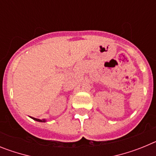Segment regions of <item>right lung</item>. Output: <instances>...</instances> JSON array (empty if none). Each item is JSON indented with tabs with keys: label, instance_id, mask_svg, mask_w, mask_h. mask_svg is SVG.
<instances>
[{
	"label": "right lung",
	"instance_id": "obj_1",
	"mask_svg": "<svg viewBox=\"0 0 156 156\" xmlns=\"http://www.w3.org/2000/svg\"><path fill=\"white\" fill-rule=\"evenodd\" d=\"M33 119H34V120L37 121V122H46V120L45 119H37V118H32Z\"/></svg>",
	"mask_w": 156,
	"mask_h": 156
}]
</instances>
